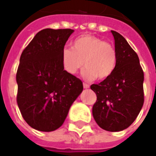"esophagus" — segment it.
<instances>
[{
  "mask_svg": "<svg viewBox=\"0 0 156 156\" xmlns=\"http://www.w3.org/2000/svg\"><path fill=\"white\" fill-rule=\"evenodd\" d=\"M83 88H84V89H89V84H87V83H83Z\"/></svg>",
  "mask_w": 156,
  "mask_h": 156,
  "instance_id": "esophagus-1",
  "label": "esophagus"
}]
</instances>
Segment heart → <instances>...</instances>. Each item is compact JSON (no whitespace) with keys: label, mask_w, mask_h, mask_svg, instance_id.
<instances>
[{"label":"heart","mask_w":156,"mask_h":156,"mask_svg":"<svg viewBox=\"0 0 156 156\" xmlns=\"http://www.w3.org/2000/svg\"><path fill=\"white\" fill-rule=\"evenodd\" d=\"M64 71L75 75L85 66L83 77L87 80H104L116 69L117 53L114 45L92 34H83L75 39L72 48L63 49L61 56Z\"/></svg>","instance_id":"1"}]
</instances>
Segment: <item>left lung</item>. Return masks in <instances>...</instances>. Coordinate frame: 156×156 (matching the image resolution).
Instances as JSON below:
<instances>
[{
    "mask_svg": "<svg viewBox=\"0 0 156 156\" xmlns=\"http://www.w3.org/2000/svg\"><path fill=\"white\" fill-rule=\"evenodd\" d=\"M117 53L116 69L111 77L91 89L96 94L93 116L100 127L109 132L129 127L144 105V72L137 53L122 35L112 30Z\"/></svg>",
    "mask_w": 156,
    "mask_h": 156,
    "instance_id": "8db88e82",
    "label": "left lung"
}]
</instances>
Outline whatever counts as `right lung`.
<instances>
[{"label":"right lung","instance_id":"1","mask_svg":"<svg viewBox=\"0 0 156 156\" xmlns=\"http://www.w3.org/2000/svg\"><path fill=\"white\" fill-rule=\"evenodd\" d=\"M73 31L43 29L22 52L16 76L17 105L25 122L39 131L59 128L83 89L79 78L64 71L61 61Z\"/></svg>","mask_w":156,"mask_h":156}]
</instances>
